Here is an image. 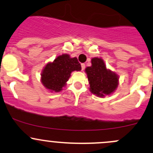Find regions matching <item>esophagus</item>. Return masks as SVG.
<instances>
[{"label":"esophagus","mask_w":153,"mask_h":153,"mask_svg":"<svg viewBox=\"0 0 153 153\" xmlns=\"http://www.w3.org/2000/svg\"><path fill=\"white\" fill-rule=\"evenodd\" d=\"M84 68H85V64H81V69H82V70H84Z\"/></svg>","instance_id":"obj_1"}]
</instances>
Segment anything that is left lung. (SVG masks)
I'll list each match as a JSON object with an SVG mask.
<instances>
[{
    "instance_id": "obj_1",
    "label": "left lung",
    "mask_w": 153,
    "mask_h": 153,
    "mask_svg": "<svg viewBox=\"0 0 153 153\" xmlns=\"http://www.w3.org/2000/svg\"><path fill=\"white\" fill-rule=\"evenodd\" d=\"M89 83V90L97 97H103L113 94L119 85V76L106 68L101 58L91 59V66L85 69Z\"/></svg>"
}]
</instances>
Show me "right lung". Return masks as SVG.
I'll return each mask as SVG.
<instances>
[{"label": "right lung", "instance_id": "obj_1", "mask_svg": "<svg viewBox=\"0 0 153 153\" xmlns=\"http://www.w3.org/2000/svg\"><path fill=\"white\" fill-rule=\"evenodd\" d=\"M81 70V64L76 57L62 54L53 62H48L41 73V82L46 89L51 92H59L63 89L72 72Z\"/></svg>", "mask_w": 153, "mask_h": 153}]
</instances>
